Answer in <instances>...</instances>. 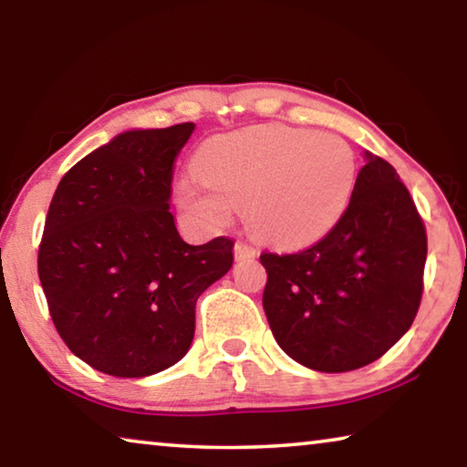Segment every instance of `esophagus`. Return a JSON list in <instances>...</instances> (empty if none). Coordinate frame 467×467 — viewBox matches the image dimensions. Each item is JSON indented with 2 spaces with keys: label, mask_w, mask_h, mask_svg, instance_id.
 <instances>
[{
  "label": "esophagus",
  "mask_w": 467,
  "mask_h": 467,
  "mask_svg": "<svg viewBox=\"0 0 467 467\" xmlns=\"http://www.w3.org/2000/svg\"><path fill=\"white\" fill-rule=\"evenodd\" d=\"M257 254V249L254 245H249L245 241H236L234 243V257L236 260H247V257H254Z\"/></svg>",
  "instance_id": "1"
}]
</instances>
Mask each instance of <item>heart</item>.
<instances>
[{"label":"heart","instance_id":"obj_1","mask_svg":"<svg viewBox=\"0 0 467 467\" xmlns=\"http://www.w3.org/2000/svg\"><path fill=\"white\" fill-rule=\"evenodd\" d=\"M199 179L179 184L181 205L220 228L245 207L262 239L299 247L322 239L351 203L358 160L345 139L307 129L254 127L199 150Z\"/></svg>","mask_w":467,"mask_h":467}]
</instances>
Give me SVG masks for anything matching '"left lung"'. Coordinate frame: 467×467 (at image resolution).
Segmentation results:
<instances>
[{"label": "left lung", "mask_w": 467, "mask_h": 467, "mask_svg": "<svg viewBox=\"0 0 467 467\" xmlns=\"http://www.w3.org/2000/svg\"><path fill=\"white\" fill-rule=\"evenodd\" d=\"M426 226L397 170L368 153L351 203L330 233L295 254L264 251V309L288 358L349 372L382 358L424 293Z\"/></svg>", "instance_id": "1"}]
</instances>
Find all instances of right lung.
I'll return each mask as SVG.
<instances>
[{"instance_id":"add662e5","label":"right lung","mask_w":467,"mask_h":467,"mask_svg":"<svg viewBox=\"0 0 467 467\" xmlns=\"http://www.w3.org/2000/svg\"><path fill=\"white\" fill-rule=\"evenodd\" d=\"M193 122L129 130L77 161L43 228L39 280L66 347L118 379L161 372L189 351L195 303L231 270L234 241L181 239L174 160Z\"/></svg>"}]
</instances>
